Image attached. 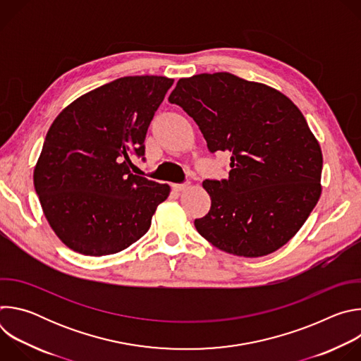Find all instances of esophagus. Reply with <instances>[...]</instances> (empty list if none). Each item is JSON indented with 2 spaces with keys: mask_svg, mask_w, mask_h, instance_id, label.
Wrapping results in <instances>:
<instances>
[{
  "mask_svg": "<svg viewBox=\"0 0 361 361\" xmlns=\"http://www.w3.org/2000/svg\"><path fill=\"white\" fill-rule=\"evenodd\" d=\"M188 187H190V183H184V184H174V185H173V190L180 192V191H184V190H187Z\"/></svg>",
  "mask_w": 361,
  "mask_h": 361,
  "instance_id": "1",
  "label": "esophagus"
}]
</instances>
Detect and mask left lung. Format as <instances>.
<instances>
[{
  "mask_svg": "<svg viewBox=\"0 0 361 361\" xmlns=\"http://www.w3.org/2000/svg\"><path fill=\"white\" fill-rule=\"evenodd\" d=\"M169 101L192 117L210 152L230 154L228 178L202 183L212 207L197 231L240 257L283 247L322 194V148L294 102L230 73L180 78Z\"/></svg>",
  "mask_w": 361,
  "mask_h": 361,
  "instance_id": "1",
  "label": "left lung"
}]
</instances>
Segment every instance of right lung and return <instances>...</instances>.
I'll list each match as a JSON object with an SVG mask.
<instances>
[{"mask_svg":"<svg viewBox=\"0 0 361 361\" xmlns=\"http://www.w3.org/2000/svg\"><path fill=\"white\" fill-rule=\"evenodd\" d=\"M174 80L117 78L66 107L51 124L34 169V187L51 228L84 255L118 252L151 226L170 194L130 171L144 159L148 126Z\"/></svg>","mask_w":361,"mask_h":361,"instance_id":"obj_1","label":"right lung"}]
</instances>
